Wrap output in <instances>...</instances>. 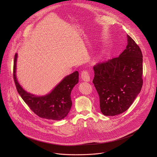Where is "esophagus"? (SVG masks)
Instances as JSON below:
<instances>
[{
  "label": "esophagus",
  "mask_w": 157,
  "mask_h": 157,
  "mask_svg": "<svg viewBox=\"0 0 157 157\" xmlns=\"http://www.w3.org/2000/svg\"><path fill=\"white\" fill-rule=\"evenodd\" d=\"M81 77H82V80L85 82H90V74L88 72V71H84L82 72Z\"/></svg>",
  "instance_id": "esophagus-1"
}]
</instances>
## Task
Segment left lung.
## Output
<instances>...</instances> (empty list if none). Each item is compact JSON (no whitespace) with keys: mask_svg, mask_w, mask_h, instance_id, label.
Wrapping results in <instances>:
<instances>
[{"mask_svg":"<svg viewBox=\"0 0 157 157\" xmlns=\"http://www.w3.org/2000/svg\"><path fill=\"white\" fill-rule=\"evenodd\" d=\"M128 45L119 57L94 67L93 83L100 98L102 113L114 116L127 111L143 85V55L127 35Z\"/></svg>","mask_w":157,"mask_h":157,"instance_id":"1","label":"left lung"}]
</instances>
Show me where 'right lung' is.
<instances>
[{
  "instance_id": "obj_1",
  "label": "right lung",
  "mask_w": 157,
  "mask_h": 157,
  "mask_svg": "<svg viewBox=\"0 0 157 157\" xmlns=\"http://www.w3.org/2000/svg\"><path fill=\"white\" fill-rule=\"evenodd\" d=\"M17 54L14 60V80L18 93L29 108L39 117L52 120L65 118L71 110L72 101L71 94L78 82V72H74L64 77L52 90L44 95H36L28 92L18 82L16 76Z\"/></svg>"
}]
</instances>
